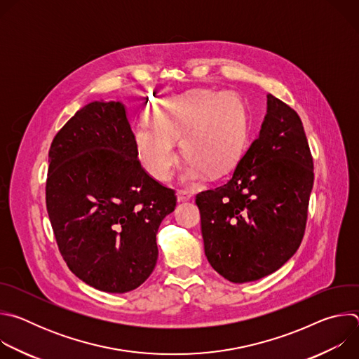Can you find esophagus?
Returning <instances> with one entry per match:
<instances>
[{"label": "esophagus", "mask_w": 359, "mask_h": 359, "mask_svg": "<svg viewBox=\"0 0 359 359\" xmlns=\"http://www.w3.org/2000/svg\"><path fill=\"white\" fill-rule=\"evenodd\" d=\"M176 196H177V201H179V203H183V201H187V200L191 198V193H189V191H182V190L177 191Z\"/></svg>", "instance_id": "1"}]
</instances>
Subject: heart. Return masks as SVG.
<instances>
[{
    "label": "heart",
    "instance_id": "1",
    "mask_svg": "<svg viewBox=\"0 0 359 359\" xmlns=\"http://www.w3.org/2000/svg\"><path fill=\"white\" fill-rule=\"evenodd\" d=\"M149 123L133 128L143 168L161 182L173 177L180 162L176 142L182 139L189 158L182 179L194 184L210 173H227L243 155L247 111L234 92L189 90L158 99L147 108Z\"/></svg>",
    "mask_w": 359,
    "mask_h": 359
}]
</instances>
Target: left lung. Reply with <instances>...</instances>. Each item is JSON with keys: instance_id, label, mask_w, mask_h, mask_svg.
I'll return each instance as SVG.
<instances>
[{"instance_id": "left-lung-1", "label": "left lung", "mask_w": 359, "mask_h": 359, "mask_svg": "<svg viewBox=\"0 0 359 359\" xmlns=\"http://www.w3.org/2000/svg\"><path fill=\"white\" fill-rule=\"evenodd\" d=\"M314 165L298 114L271 93L260 133L229 182L196 196L204 252L231 283L283 267L305 231Z\"/></svg>"}]
</instances>
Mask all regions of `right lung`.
I'll use <instances>...</instances> for the list:
<instances>
[{"label": "right lung", "instance_id": "1", "mask_svg": "<svg viewBox=\"0 0 359 359\" xmlns=\"http://www.w3.org/2000/svg\"><path fill=\"white\" fill-rule=\"evenodd\" d=\"M46 210L69 270L105 292L143 284L158 262L156 233L175 190L140 166L122 102H90L48 153Z\"/></svg>", "mask_w": 359, "mask_h": 359}]
</instances>
